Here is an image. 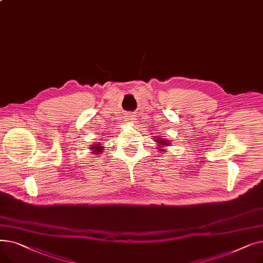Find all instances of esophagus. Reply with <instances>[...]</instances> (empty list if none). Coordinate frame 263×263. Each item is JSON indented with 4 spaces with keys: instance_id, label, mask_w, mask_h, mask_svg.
I'll return each instance as SVG.
<instances>
[{
    "instance_id": "34e87169",
    "label": "esophagus",
    "mask_w": 263,
    "mask_h": 263,
    "mask_svg": "<svg viewBox=\"0 0 263 263\" xmlns=\"http://www.w3.org/2000/svg\"><path fill=\"white\" fill-rule=\"evenodd\" d=\"M128 118H129V120H132V119H133V116H131V115H130Z\"/></svg>"
}]
</instances>
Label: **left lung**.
Wrapping results in <instances>:
<instances>
[{
  "label": "left lung",
  "mask_w": 263,
  "mask_h": 263,
  "mask_svg": "<svg viewBox=\"0 0 263 263\" xmlns=\"http://www.w3.org/2000/svg\"><path fill=\"white\" fill-rule=\"evenodd\" d=\"M155 140H156V143L159 145V151H164V147H166V146L170 145L168 141L160 139L159 136H158V139H155Z\"/></svg>",
  "instance_id": "left-lung-1"
}]
</instances>
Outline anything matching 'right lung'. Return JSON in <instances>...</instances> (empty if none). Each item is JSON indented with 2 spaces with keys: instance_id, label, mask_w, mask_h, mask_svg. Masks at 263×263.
<instances>
[{
  "instance_id": "right-lung-1",
  "label": "right lung",
  "mask_w": 263,
  "mask_h": 263,
  "mask_svg": "<svg viewBox=\"0 0 263 263\" xmlns=\"http://www.w3.org/2000/svg\"><path fill=\"white\" fill-rule=\"evenodd\" d=\"M90 150H92L90 154H93V155H99V153H102L103 150V147L101 146V144H95V145H91V147L89 148Z\"/></svg>"
}]
</instances>
